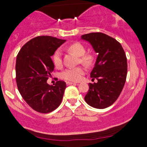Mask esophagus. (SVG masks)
Here are the masks:
<instances>
[{
	"mask_svg": "<svg viewBox=\"0 0 147 147\" xmlns=\"http://www.w3.org/2000/svg\"><path fill=\"white\" fill-rule=\"evenodd\" d=\"M66 84H67V85H70V84H76V83L72 82H67Z\"/></svg>",
	"mask_w": 147,
	"mask_h": 147,
	"instance_id": "1",
	"label": "esophagus"
}]
</instances>
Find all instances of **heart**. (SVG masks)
<instances>
[{
	"instance_id": "1",
	"label": "heart",
	"mask_w": 147,
	"mask_h": 147,
	"mask_svg": "<svg viewBox=\"0 0 147 147\" xmlns=\"http://www.w3.org/2000/svg\"><path fill=\"white\" fill-rule=\"evenodd\" d=\"M68 50L72 53L80 57V61L82 64L90 65L92 63V57L90 55H84L85 48L82 44L80 42H75L68 47ZM53 62L55 66L59 67L62 65V53L60 50H57L53 55ZM84 74V69L82 67H76L73 68H67L65 69L61 73V77L65 80L71 81V82H78L80 80L82 75Z\"/></svg>"
}]
</instances>
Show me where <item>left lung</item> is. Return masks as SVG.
I'll return each instance as SVG.
<instances>
[{
	"mask_svg": "<svg viewBox=\"0 0 147 147\" xmlns=\"http://www.w3.org/2000/svg\"><path fill=\"white\" fill-rule=\"evenodd\" d=\"M91 44L97 54L90 77L97 82L90 83L84 100L90 106L105 109L111 106L122 91L127 74L125 53L117 40L102 32H91L81 36Z\"/></svg>",
	"mask_w": 147,
	"mask_h": 147,
	"instance_id": "1",
	"label": "left lung"
}]
</instances>
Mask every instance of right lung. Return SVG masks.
<instances>
[{
  "mask_svg": "<svg viewBox=\"0 0 147 147\" xmlns=\"http://www.w3.org/2000/svg\"><path fill=\"white\" fill-rule=\"evenodd\" d=\"M65 41L52 36H38L26 42L18 54V89L23 100L36 112H53L63 100L66 83L59 80L53 86L47 80L55 67L51 56Z\"/></svg>",
  "mask_w": 147,
  "mask_h": 147,
  "instance_id": "1",
  "label": "right lung"
}]
</instances>
